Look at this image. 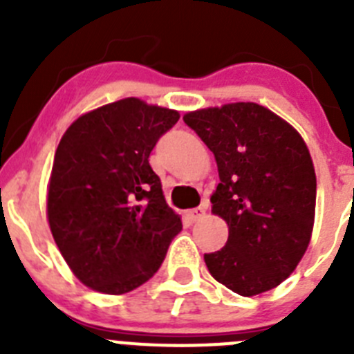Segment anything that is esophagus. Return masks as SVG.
Returning a JSON list of instances; mask_svg holds the SVG:
<instances>
[{
  "label": "esophagus",
  "instance_id": "obj_1",
  "mask_svg": "<svg viewBox=\"0 0 354 354\" xmlns=\"http://www.w3.org/2000/svg\"><path fill=\"white\" fill-rule=\"evenodd\" d=\"M204 216H205V207H195L186 211V218L189 221H196L200 220V218H204Z\"/></svg>",
  "mask_w": 354,
  "mask_h": 354
}]
</instances>
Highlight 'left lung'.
Here are the masks:
<instances>
[{"label": "left lung", "instance_id": "8db88e82", "mask_svg": "<svg viewBox=\"0 0 354 354\" xmlns=\"http://www.w3.org/2000/svg\"><path fill=\"white\" fill-rule=\"evenodd\" d=\"M184 122L216 158L212 212L228 225L227 245L205 253L209 273L239 296L273 289L310 243L315 171L299 133L255 102L196 109Z\"/></svg>", "mask_w": 354, "mask_h": 354}]
</instances>
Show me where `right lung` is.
I'll list each match as a JSON object with an SVG mask.
<instances>
[{
  "label": "right lung",
  "instance_id": "add662e5",
  "mask_svg": "<svg viewBox=\"0 0 354 354\" xmlns=\"http://www.w3.org/2000/svg\"><path fill=\"white\" fill-rule=\"evenodd\" d=\"M177 120L174 109L127 97L81 115L62 136L49 227L72 273L93 290L126 294L145 283L183 228L149 165Z\"/></svg>",
  "mask_w": 354,
  "mask_h": 354
}]
</instances>
